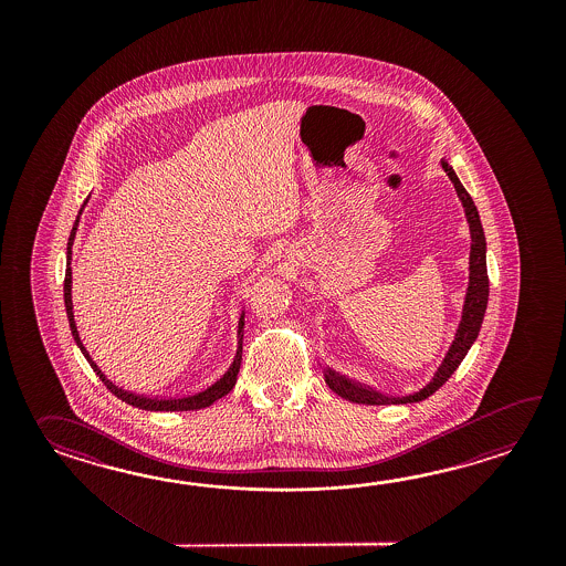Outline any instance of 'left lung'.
I'll list each match as a JSON object with an SVG mask.
<instances>
[{
  "label": "left lung",
  "mask_w": 566,
  "mask_h": 566,
  "mask_svg": "<svg viewBox=\"0 0 566 566\" xmlns=\"http://www.w3.org/2000/svg\"><path fill=\"white\" fill-rule=\"evenodd\" d=\"M441 166L446 169L449 180L453 181L455 192L465 210V218L470 224L471 251H470V283H468V293L463 301V312H461V322L455 332V339L451 342V346L447 349L446 358L441 361V366L433 374L431 382L422 386L421 390L407 395V397H388L378 390H374L370 386L354 382L346 376L337 374L332 368H324L325 385L329 386L336 395L346 398L349 402H358V405H407V402H419L424 398L431 397L434 390H439L451 378V374L455 373L459 364L465 358V354L470 352L473 342L478 339L481 324H483V315L488 307V297H490V279H488V265H485V234L481 229L480 212L473 205L470 193L463 188V184L459 181L458 174L447 164L446 159H441Z\"/></svg>",
  "instance_id": "1"
}]
</instances>
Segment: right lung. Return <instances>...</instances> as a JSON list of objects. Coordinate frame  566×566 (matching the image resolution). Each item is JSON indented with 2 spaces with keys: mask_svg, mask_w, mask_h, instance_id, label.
<instances>
[{
  "mask_svg": "<svg viewBox=\"0 0 566 566\" xmlns=\"http://www.w3.org/2000/svg\"><path fill=\"white\" fill-rule=\"evenodd\" d=\"M86 202H88V198L85 200V205L81 208V212H78V217L74 220L73 230H71V237H69V244H66V275H64V305H66V315H69V324H71V332H73L74 342H76V346L81 348L83 352V356H85L88 364H91V368L95 370L96 376L103 380V385L107 386L108 390L115 395V397L120 398L123 402H127V405H132V407H137V409L144 410H196V409H206V407H210L214 400L218 398L227 397L230 390L234 388L237 385V374L241 370V360H242V327H244V312L241 313V317H239V332H237V354H234V358H232V364L229 366V370L222 374L220 378H218L214 385L208 386L205 390H200V392H193V395H186V397L178 398H151L144 397V395H135V392H129V390H123L119 386L113 385L111 380H108L105 374L101 373V368L96 366V361H93L91 358V354L86 352L85 346H83V342H81V336H78V329H76V324H74V313H73V269H71V261H73V244L74 237H76V230H78V222H81V214H83V210H85Z\"/></svg>",
  "mask_w": 566,
  "mask_h": 566,
  "instance_id": "1",
  "label": "right lung"
}]
</instances>
